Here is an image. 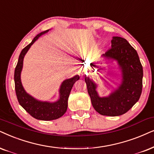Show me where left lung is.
I'll list each match as a JSON object with an SVG mask.
<instances>
[{"label":"left lung","instance_id":"left-lung-1","mask_svg":"<svg viewBox=\"0 0 154 154\" xmlns=\"http://www.w3.org/2000/svg\"><path fill=\"white\" fill-rule=\"evenodd\" d=\"M112 48L103 54L116 60L122 72V82L118 89L107 97H100L97 85L89 78H85L87 91L93 107L104 116H120L127 112L139 101L142 91L143 67L136 50L126 39L113 37Z\"/></svg>","mask_w":154,"mask_h":154}]
</instances>
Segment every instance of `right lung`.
<instances>
[{
	"label": "right lung",
	"instance_id": "right-lung-1",
	"mask_svg": "<svg viewBox=\"0 0 154 154\" xmlns=\"http://www.w3.org/2000/svg\"><path fill=\"white\" fill-rule=\"evenodd\" d=\"M48 31V30L40 32L35 37L32 41L28 45L23 48L19 56L14 73L15 89L19 104L32 117L36 119L43 121L57 119L64 115L67 109V100L71 89L75 82L79 79V76L76 75L72 78L64 81L60 87V100L54 103L40 102L36 100L30 95L27 94L26 91L23 89L20 80V73L23 68V58L25 54L28 52L30 46L38 40L39 37L46 33Z\"/></svg>",
	"mask_w": 154,
	"mask_h": 154
}]
</instances>
